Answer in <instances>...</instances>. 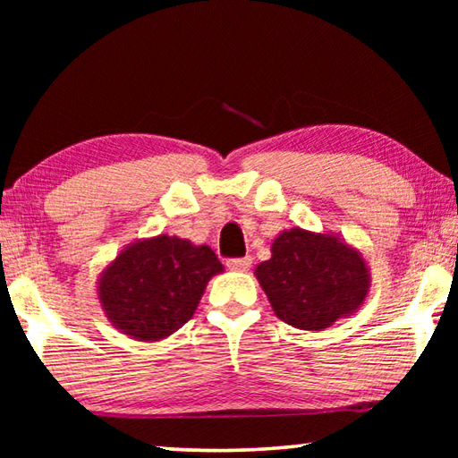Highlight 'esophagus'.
Masks as SVG:
<instances>
[{"label": "esophagus", "instance_id": "34e87169", "mask_svg": "<svg viewBox=\"0 0 458 458\" xmlns=\"http://www.w3.org/2000/svg\"><path fill=\"white\" fill-rule=\"evenodd\" d=\"M252 265V259L250 257H244V259H230L226 262V267L230 270H234V273H244V270L250 268Z\"/></svg>", "mask_w": 458, "mask_h": 458}]
</instances>
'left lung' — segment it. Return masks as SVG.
I'll use <instances>...</instances> for the list:
<instances>
[{"mask_svg": "<svg viewBox=\"0 0 458 458\" xmlns=\"http://www.w3.org/2000/svg\"><path fill=\"white\" fill-rule=\"evenodd\" d=\"M254 276L278 319L303 331H323L358 313L371 284L358 248L337 234L299 226L273 240L270 259Z\"/></svg>", "mask_w": 458, "mask_h": 458, "instance_id": "8db88e82", "label": "left lung"}]
</instances>
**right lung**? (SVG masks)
Wrapping results in <instances>:
<instances>
[{
  "mask_svg": "<svg viewBox=\"0 0 458 458\" xmlns=\"http://www.w3.org/2000/svg\"><path fill=\"white\" fill-rule=\"evenodd\" d=\"M220 273L210 246L167 234L141 238L98 275V303L123 335L153 344L191 319L206 284Z\"/></svg>",
  "mask_w": 458,
  "mask_h": 458,
  "instance_id": "1",
  "label": "right lung"
}]
</instances>
